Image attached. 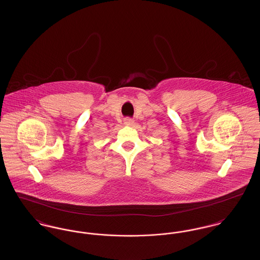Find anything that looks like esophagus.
Instances as JSON below:
<instances>
[{
    "instance_id": "esophagus-1",
    "label": "esophagus",
    "mask_w": 260,
    "mask_h": 260,
    "mask_svg": "<svg viewBox=\"0 0 260 260\" xmlns=\"http://www.w3.org/2000/svg\"><path fill=\"white\" fill-rule=\"evenodd\" d=\"M134 120L133 119H131V118H125L124 121V124L125 125H133L134 124Z\"/></svg>"
}]
</instances>
